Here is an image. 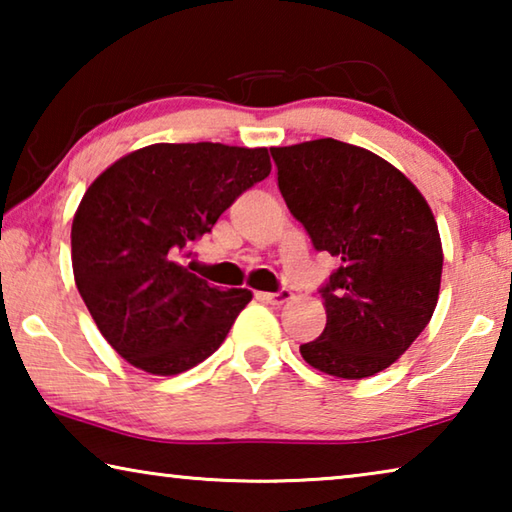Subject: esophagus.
Masks as SVG:
<instances>
[{
  "mask_svg": "<svg viewBox=\"0 0 512 512\" xmlns=\"http://www.w3.org/2000/svg\"><path fill=\"white\" fill-rule=\"evenodd\" d=\"M257 298L271 302V305H282V302H287L291 298V291L289 289H277L275 293H257Z\"/></svg>",
  "mask_w": 512,
  "mask_h": 512,
  "instance_id": "esophagus-1",
  "label": "esophagus"
}]
</instances>
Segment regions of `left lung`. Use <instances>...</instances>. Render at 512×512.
<instances>
[{
  "mask_svg": "<svg viewBox=\"0 0 512 512\" xmlns=\"http://www.w3.org/2000/svg\"><path fill=\"white\" fill-rule=\"evenodd\" d=\"M277 187L320 253L339 259L320 287L327 325L300 345L343 379L384 370L429 325L443 275L438 225L402 171L332 137L271 149Z\"/></svg>",
  "mask_w": 512,
  "mask_h": 512,
  "instance_id": "1",
  "label": "left lung"
}]
</instances>
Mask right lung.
Here are the masks:
<instances>
[{"instance_id": "right-lung-1", "label": "right lung", "mask_w": 512, "mask_h": 512, "mask_svg": "<svg viewBox=\"0 0 512 512\" xmlns=\"http://www.w3.org/2000/svg\"><path fill=\"white\" fill-rule=\"evenodd\" d=\"M268 173L266 149L198 142L144 146L94 180L72 223V266L119 357L178 375L219 350L253 293L212 287L183 259Z\"/></svg>"}]
</instances>
